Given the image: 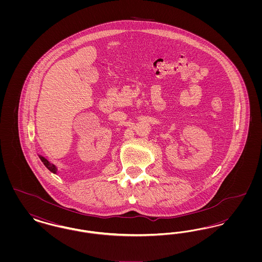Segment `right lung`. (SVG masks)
I'll return each mask as SVG.
<instances>
[{
  "label": "right lung",
  "mask_w": 262,
  "mask_h": 262,
  "mask_svg": "<svg viewBox=\"0 0 262 262\" xmlns=\"http://www.w3.org/2000/svg\"><path fill=\"white\" fill-rule=\"evenodd\" d=\"M40 159H41V161L44 163V165L50 170L51 172H53V173H56V171H57V168H56V166L55 165H53L52 163L49 162L47 159H45L44 157H42V156H40Z\"/></svg>",
  "instance_id": "right-lung-1"
}]
</instances>
